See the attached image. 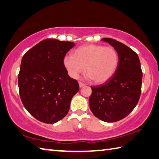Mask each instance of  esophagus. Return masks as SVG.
I'll return each mask as SVG.
<instances>
[{
  "label": "esophagus",
  "instance_id": "34e87169",
  "mask_svg": "<svg viewBox=\"0 0 159 159\" xmlns=\"http://www.w3.org/2000/svg\"><path fill=\"white\" fill-rule=\"evenodd\" d=\"M79 86H80V88H82V87H84L85 84H84V83L80 82H79Z\"/></svg>",
  "mask_w": 159,
  "mask_h": 159
}]
</instances>
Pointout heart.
Instances as JSON below:
<instances>
[{
    "instance_id": "b5f03b06",
    "label": "heart",
    "mask_w": 159,
    "mask_h": 159,
    "mask_svg": "<svg viewBox=\"0 0 159 159\" xmlns=\"http://www.w3.org/2000/svg\"><path fill=\"white\" fill-rule=\"evenodd\" d=\"M119 54L112 47L86 44L75 50L73 56L63 58V66L72 78L77 79L84 70L96 84H102L112 77L117 69Z\"/></svg>"
}]
</instances>
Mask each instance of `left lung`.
I'll return each instance as SVG.
<instances>
[{
	"label": "left lung",
	"mask_w": 159,
	"mask_h": 159,
	"mask_svg": "<svg viewBox=\"0 0 159 159\" xmlns=\"http://www.w3.org/2000/svg\"><path fill=\"white\" fill-rule=\"evenodd\" d=\"M119 54L117 69L103 84L91 87L89 106L93 115L105 122H115L128 116L140 97L143 72L138 54L124 44L102 38Z\"/></svg>",
	"instance_id": "8db88e82"
}]
</instances>
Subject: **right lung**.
Masks as SVG:
<instances>
[{"instance_id":"add662e5","label":"right lung","mask_w":159,"mask_h":159,"mask_svg":"<svg viewBox=\"0 0 159 159\" xmlns=\"http://www.w3.org/2000/svg\"><path fill=\"white\" fill-rule=\"evenodd\" d=\"M74 43L46 39L24 55L18 75L24 107L38 121L54 124L68 114L80 87L68 75L63 58Z\"/></svg>"}]
</instances>
